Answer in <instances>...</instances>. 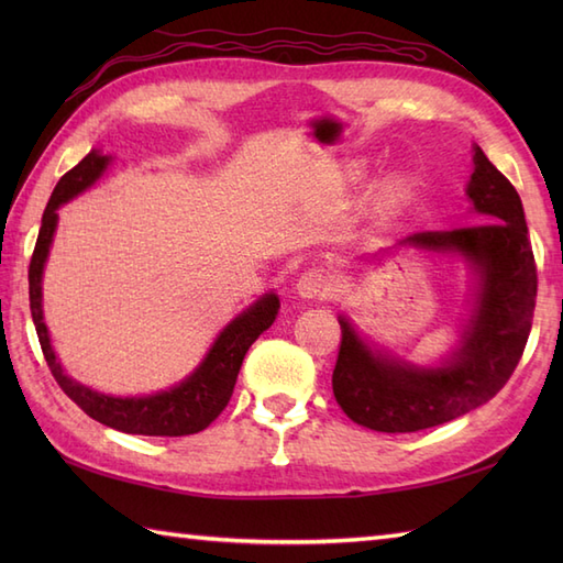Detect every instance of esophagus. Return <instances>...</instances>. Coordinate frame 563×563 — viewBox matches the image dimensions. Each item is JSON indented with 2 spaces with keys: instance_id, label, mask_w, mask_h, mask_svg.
<instances>
[{
  "instance_id": "obj_1",
  "label": "esophagus",
  "mask_w": 563,
  "mask_h": 563,
  "mask_svg": "<svg viewBox=\"0 0 563 563\" xmlns=\"http://www.w3.org/2000/svg\"><path fill=\"white\" fill-rule=\"evenodd\" d=\"M295 290H297V295L302 297V300L331 297L333 295V280H331V275H327L321 268H312V271H305L300 278H297Z\"/></svg>"
}]
</instances>
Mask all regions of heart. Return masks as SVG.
Returning a JSON list of instances; mask_svg holds the SVG:
<instances>
[{
	"label": "heart",
	"mask_w": 563,
	"mask_h": 563,
	"mask_svg": "<svg viewBox=\"0 0 563 563\" xmlns=\"http://www.w3.org/2000/svg\"><path fill=\"white\" fill-rule=\"evenodd\" d=\"M365 174H367V162H353L349 166V181L353 184L363 181ZM406 188H409V176L404 172H391L377 184V200L385 202V206L387 202H397L406 194Z\"/></svg>",
	"instance_id": "heart-1"
}]
</instances>
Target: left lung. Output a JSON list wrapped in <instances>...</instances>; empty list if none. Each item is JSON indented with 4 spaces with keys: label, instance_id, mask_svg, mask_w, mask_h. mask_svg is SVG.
Listing matches in <instances>:
<instances>
[{
    "label": "left lung",
    "instance_id": "1",
    "mask_svg": "<svg viewBox=\"0 0 563 563\" xmlns=\"http://www.w3.org/2000/svg\"><path fill=\"white\" fill-rule=\"evenodd\" d=\"M466 198L482 224L418 232L382 251L460 256L470 268V314L445 361H401L367 343L349 317H339L341 351L331 385L343 413L357 426L377 433H413L448 423L494 399L520 363L532 329L537 266L518 190L479 145H474Z\"/></svg>",
    "mask_w": 563,
    "mask_h": 563
}]
</instances>
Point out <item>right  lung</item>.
I'll use <instances>...</instances> for the list:
<instances>
[{
    "instance_id": "right-lung-1",
    "label": "right lung",
    "mask_w": 563,
    "mask_h": 563,
    "mask_svg": "<svg viewBox=\"0 0 563 563\" xmlns=\"http://www.w3.org/2000/svg\"><path fill=\"white\" fill-rule=\"evenodd\" d=\"M109 164V154L91 150L75 169H69L59 178L51 200H47V208L41 220L38 242H35L29 266V297L35 333H38L43 355L53 377L57 379V385L93 421L130 435H194L200 433L202 428H208L222 413L224 406L230 404L244 355L251 349V343L278 317L280 300L275 292L261 295L254 305H249L242 314H236L218 333V339L212 341L210 351L194 373L169 389L145 394V397H113V394H101L81 385L77 379H71L57 361L51 333H47L43 319V271L47 256H51L53 236L57 230V210L97 184Z\"/></svg>"
}]
</instances>
